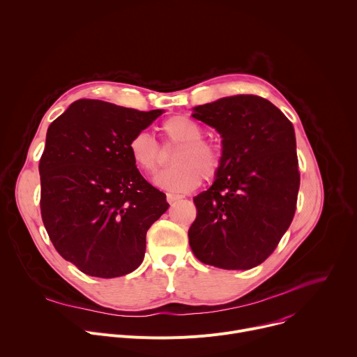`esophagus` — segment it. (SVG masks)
I'll use <instances>...</instances> for the list:
<instances>
[{
    "label": "esophagus",
    "mask_w": 357,
    "mask_h": 357,
    "mask_svg": "<svg viewBox=\"0 0 357 357\" xmlns=\"http://www.w3.org/2000/svg\"><path fill=\"white\" fill-rule=\"evenodd\" d=\"M181 199H182V196H179V195L167 193V200H168V203H174V202H176V200H181Z\"/></svg>",
    "instance_id": "1"
}]
</instances>
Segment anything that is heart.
I'll use <instances>...</instances> for the list:
<instances>
[{"mask_svg":"<svg viewBox=\"0 0 357 357\" xmlns=\"http://www.w3.org/2000/svg\"><path fill=\"white\" fill-rule=\"evenodd\" d=\"M164 148H178L174 155V168L160 174L155 183L174 193H186L196 189L202 178L213 181L223 165L222 148L208 139L196 120L185 114L167 119L161 127ZM128 154L134 165L146 175H154L165 162V152L148 132H137L128 141Z\"/></svg>","mask_w":357,"mask_h":357,"instance_id":"b5f03b06","label":"heart"}]
</instances>
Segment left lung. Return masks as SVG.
Returning a JSON list of instances; mask_svg holds the SVG:
<instances>
[{
	"label": "left lung",
	"instance_id": "1",
	"mask_svg": "<svg viewBox=\"0 0 357 357\" xmlns=\"http://www.w3.org/2000/svg\"><path fill=\"white\" fill-rule=\"evenodd\" d=\"M193 110L192 117L220 132L223 165L213 185L193 197L190 248L203 264L252 268L271 256L295 215L299 169L292 123L254 94Z\"/></svg>",
	"mask_w": 357,
	"mask_h": 357
}]
</instances>
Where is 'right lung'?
<instances>
[{
    "mask_svg": "<svg viewBox=\"0 0 357 357\" xmlns=\"http://www.w3.org/2000/svg\"><path fill=\"white\" fill-rule=\"evenodd\" d=\"M161 114L80 98L47 128L42 222L56 251L87 275L116 278L138 268L148 229L169 208L128 154L130 138Z\"/></svg>",
    "mask_w": 357,
    "mask_h": 357,
    "instance_id": "add662e5",
    "label": "right lung"
}]
</instances>
